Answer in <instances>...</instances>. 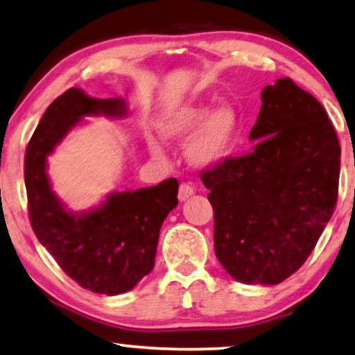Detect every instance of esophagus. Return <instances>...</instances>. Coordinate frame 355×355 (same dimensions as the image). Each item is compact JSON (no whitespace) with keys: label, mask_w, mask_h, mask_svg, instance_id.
<instances>
[{"label":"esophagus","mask_w":355,"mask_h":355,"mask_svg":"<svg viewBox=\"0 0 355 355\" xmlns=\"http://www.w3.org/2000/svg\"><path fill=\"white\" fill-rule=\"evenodd\" d=\"M195 195V190H193L191 185H188V183H182L180 188H178V200L180 201H187L188 198Z\"/></svg>","instance_id":"obj_1"}]
</instances>
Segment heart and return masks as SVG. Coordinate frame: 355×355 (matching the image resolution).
Listing matches in <instances>:
<instances>
[{
	"label": "heart",
	"instance_id": "obj_1",
	"mask_svg": "<svg viewBox=\"0 0 355 355\" xmlns=\"http://www.w3.org/2000/svg\"><path fill=\"white\" fill-rule=\"evenodd\" d=\"M195 129L187 148L188 159L196 167H211L222 162L234 148L239 115L229 103H219L209 110L205 102H190L168 113L160 123V133L168 139H183Z\"/></svg>",
	"mask_w": 355,
	"mask_h": 355
}]
</instances>
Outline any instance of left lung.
Returning a JSON list of instances; mask_svg holds the SVG:
<instances>
[{"instance_id": "8db88e82", "label": "left lung", "mask_w": 355, "mask_h": 355, "mask_svg": "<svg viewBox=\"0 0 355 355\" xmlns=\"http://www.w3.org/2000/svg\"><path fill=\"white\" fill-rule=\"evenodd\" d=\"M254 148L201 173L216 257L245 284H279L313 252L338 201L341 146L323 105L289 78L261 92Z\"/></svg>"}]
</instances>
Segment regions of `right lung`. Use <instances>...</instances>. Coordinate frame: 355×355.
I'll use <instances>...</instances> for the list:
<instances>
[{
  "instance_id": "add662e5",
  "label": "right lung",
  "mask_w": 355,
  "mask_h": 355,
  "mask_svg": "<svg viewBox=\"0 0 355 355\" xmlns=\"http://www.w3.org/2000/svg\"><path fill=\"white\" fill-rule=\"evenodd\" d=\"M126 115L123 98H94L68 89L46 108L24 160L32 229L60 268L96 294H125L154 268L159 232L178 205V182L168 178L136 191H113L101 206L73 212L51 190L46 159L84 116Z\"/></svg>"
}]
</instances>
